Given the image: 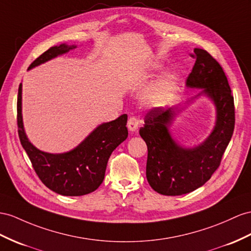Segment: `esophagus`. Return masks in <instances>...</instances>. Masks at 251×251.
Returning a JSON list of instances; mask_svg holds the SVG:
<instances>
[{"mask_svg":"<svg viewBox=\"0 0 251 251\" xmlns=\"http://www.w3.org/2000/svg\"><path fill=\"white\" fill-rule=\"evenodd\" d=\"M127 127L130 131H136L140 127V121L137 117H130L127 122Z\"/></svg>","mask_w":251,"mask_h":251,"instance_id":"34e87169","label":"esophagus"}]
</instances>
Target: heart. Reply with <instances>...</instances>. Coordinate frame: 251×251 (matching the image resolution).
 Instances as JSON below:
<instances>
[{
  "label": "heart",
  "instance_id": "b5f03b06",
  "mask_svg": "<svg viewBox=\"0 0 251 251\" xmlns=\"http://www.w3.org/2000/svg\"><path fill=\"white\" fill-rule=\"evenodd\" d=\"M176 88V79L173 76H166L153 86L147 95V100L151 104H162L168 100Z\"/></svg>",
  "mask_w": 251,
  "mask_h": 251
}]
</instances>
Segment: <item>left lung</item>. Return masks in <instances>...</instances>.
<instances>
[{"label":"left lung","instance_id":"obj_1","mask_svg":"<svg viewBox=\"0 0 251 251\" xmlns=\"http://www.w3.org/2000/svg\"><path fill=\"white\" fill-rule=\"evenodd\" d=\"M190 55L196 61L187 86L202 88L201 93L213 100L217 113L213 131L194 149L179 146L168 128L175 112L173 108L160 107L146 113L145 124L140 128L149 151L147 181L156 192L168 196L187 194L207 182L220 166L234 130V100L221 64L202 49H195Z\"/></svg>","mask_w":251,"mask_h":251}]
</instances>
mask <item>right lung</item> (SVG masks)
I'll return each mask as SVG.
<instances>
[{"mask_svg": "<svg viewBox=\"0 0 251 251\" xmlns=\"http://www.w3.org/2000/svg\"><path fill=\"white\" fill-rule=\"evenodd\" d=\"M75 46L60 44L49 49L31 62L28 69L69 52ZM22 83L18 90L17 124L23 149L40 180L47 187L63 196H81L95 191L101 184L109 157L128 137L127 114L94 129L73 151L58 153L44 152L31 144L24 132L22 122Z\"/></svg>", "mask_w": 251, "mask_h": 251, "instance_id": "obj_1", "label": "right lung"}]
</instances>
